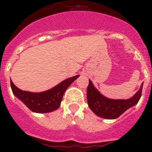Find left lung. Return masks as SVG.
Masks as SVG:
<instances>
[{"label": "left lung", "mask_w": 152, "mask_h": 152, "mask_svg": "<svg viewBox=\"0 0 152 152\" xmlns=\"http://www.w3.org/2000/svg\"><path fill=\"white\" fill-rule=\"evenodd\" d=\"M143 83L139 90L133 96L127 100H114L103 96L95 88L92 81L89 80L87 91L88 107L99 117L107 119H114L120 116L128 109L136 105L142 96Z\"/></svg>", "instance_id": "left-lung-1"}]
</instances>
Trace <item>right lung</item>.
<instances>
[{
  "label": "right lung",
  "mask_w": 152,
  "mask_h": 152,
  "mask_svg": "<svg viewBox=\"0 0 152 152\" xmlns=\"http://www.w3.org/2000/svg\"><path fill=\"white\" fill-rule=\"evenodd\" d=\"M79 75L65 79L58 84L43 92H29L22 91L13 83L10 79V86L13 95L34 113H45L57 110L61 105L63 95L67 88L75 81Z\"/></svg>",
  "instance_id": "1"
}]
</instances>
